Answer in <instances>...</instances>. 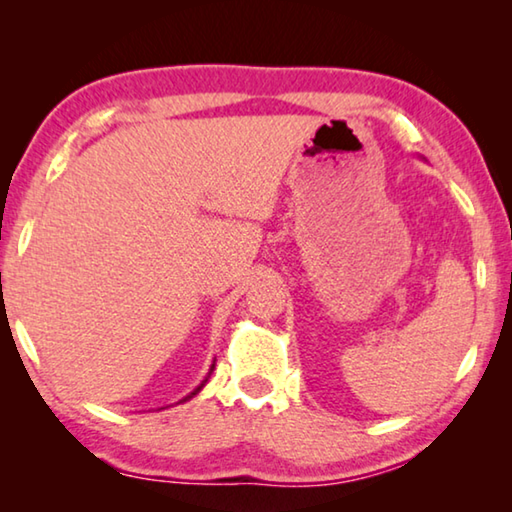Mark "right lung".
Masks as SVG:
<instances>
[{"label": "right lung", "mask_w": 512, "mask_h": 512, "mask_svg": "<svg viewBox=\"0 0 512 512\" xmlns=\"http://www.w3.org/2000/svg\"><path fill=\"white\" fill-rule=\"evenodd\" d=\"M212 370H214V363H212V366H210V372H207V375H205V379L201 381V384H198V386L194 388V391H192V393H189L187 397H183V400H180V402H187V400H192V397H194V395H198V393H201V388H203V386L207 384V379H210V375H212Z\"/></svg>", "instance_id": "right-lung-1"}]
</instances>
